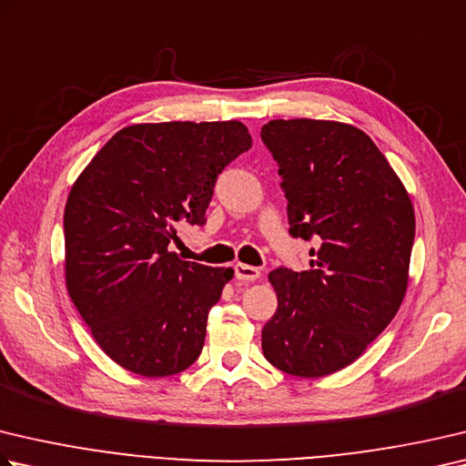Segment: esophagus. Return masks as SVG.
Masks as SVG:
<instances>
[{
  "mask_svg": "<svg viewBox=\"0 0 466 466\" xmlns=\"http://www.w3.org/2000/svg\"><path fill=\"white\" fill-rule=\"evenodd\" d=\"M234 270H236V279H240V281L252 283V281H257V279H260V270L257 267L242 265V262H238V265L234 267Z\"/></svg>",
  "mask_w": 466,
  "mask_h": 466,
  "instance_id": "esophagus-1",
  "label": "esophagus"
}]
</instances>
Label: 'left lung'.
Masks as SVG:
<instances>
[{
	"label": "left lung",
	"mask_w": 466,
	"mask_h": 466,
	"mask_svg": "<svg viewBox=\"0 0 466 466\" xmlns=\"http://www.w3.org/2000/svg\"><path fill=\"white\" fill-rule=\"evenodd\" d=\"M289 234L316 238L309 268H275L277 311L262 354L287 375L318 379L352 365L408 291L416 216L408 189L365 132L334 120H270Z\"/></svg>",
	"instance_id": "obj_1"
}]
</instances>
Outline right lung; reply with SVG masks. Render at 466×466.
I'll list each match as a JSON object with an SVG mask.
<instances>
[{"label": "right lung", "instance_id": "1", "mask_svg": "<svg viewBox=\"0 0 466 466\" xmlns=\"http://www.w3.org/2000/svg\"><path fill=\"white\" fill-rule=\"evenodd\" d=\"M252 147L228 122L132 124L73 183L65 283L93 340L130 373H183L204 349L208 314L234 268L181 260L177 228L204 224L218 175Z\"/></svg>", "mask_w": 466, "mask_h": 466}]
</instances>
